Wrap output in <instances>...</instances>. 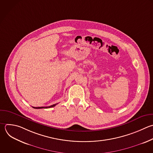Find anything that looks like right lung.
I'll use <instances>...</instances> for the list:
<instances>
[{
    "mask_svg": "<svg viewBox=\"0 0 153 153\" xmlns=\"http://www.w3.org/2000/svg\"><path fill=\"white\" fill-rule=\"evenodd\" d=\"M57 104H54L53 105H51L50 106H47V107H33V108H35V109H41V108H52V107H54Z\"/></svg>",
    "mask_w": 153,
    "mask_h": 153,
    "instance_id": "1",
    "label": "right lung"
}]
</instances>
